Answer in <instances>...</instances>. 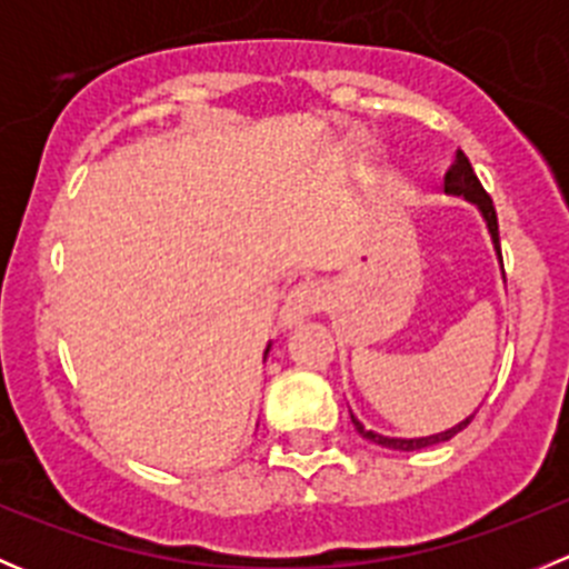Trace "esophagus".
<instances>
[{"label":"esophagus","instance_id":"34e87169","mask_svg":"<svg viewBox=\"0 0 569 569\" xmlns=\"http://www.w3.org/2000/svg\"><path fill=\"white\" fill-rule=\"evenodd\" d=\"M321 306H325V291H321V286L313 283V280H302V283H297L295 289L286 295L280 317L291 325V321L308 317V313H317Z\"/></svg>","mask_w":569,"mask_h":569}]
</instances>
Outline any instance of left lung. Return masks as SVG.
Masks as SVG:
<instances>
[{
  "instance_id": "left-lung-1",
  "label": "left lung",
  "mask_w": 569,
  "mask_h": 569,
  "mask_svg": "<svg viewBox=\"0 0 569 569\" xmlns=\"http://www.w3.org/2000/svg\"><path fill=\"white\" fill-rule=\"evenodd\" d=\"M443 189H446V192H451V194H462V198L473 200V203L479 206L481 214H485V220H487V228H490V233H492V242H496L498 256H501V242H498V214H496V206H492V198H490V194H487V189L481 187V181H479V178H476L473 168H470L468 157H465L462 151L455 153V162H451V168L446 170ZM349 416H352V412H349ZM470 421H473V416L465 418L462 423H457V427L446 429V432H440V435H429V438L405 440V438H386V435L371 432V429H366L363 423H360L358 418L352 416V423H355V429H358L360 438H366V440H371V443L382 446V449H393V451H418V449H427V446L443 443V440L455 438L457 432H462V429L468 427Z\"/></svg>"
}]
</instances>
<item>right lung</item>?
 Masks as SVG:
<instances>
[{"instance_id":"add662e5","label":"right lung","mask_w":569,"mask_h":569,"mask_svg":"<svg viewBox=\"0 0 569 569\" xmlns=\"http://www.w3.org/2000/svg\"><path fill=\"white\" fill-rule=\"evenodd\" d=\"M267 352H269V347H267Z\"/></svg>"}]
</instances>
